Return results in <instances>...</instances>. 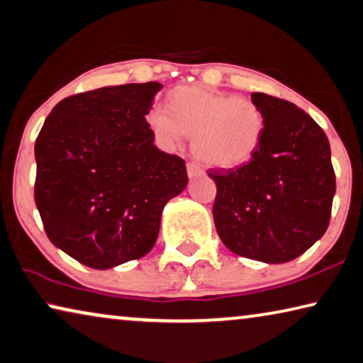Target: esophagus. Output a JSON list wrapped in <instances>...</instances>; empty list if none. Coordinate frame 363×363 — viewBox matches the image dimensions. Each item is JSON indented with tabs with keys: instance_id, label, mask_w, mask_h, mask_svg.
Wrapping results in <instances>:
<instances>
[{
	"instance_id": "1",
	"label": "esophagus",
	"mask_w": 363,
	"mask_h": 363,
	"mask_svg": "<svg viewBox=\"0 0 363 363\" xmlns=\"http://www.w3.org/2000/svg\"><path fill=\"white\" fill-rule=\"evenodd\" d=\"M187 174H189V177H191V179H194V177L202 176V174H203V171H202V168H200L199 164H195V163H187Z\"/></svg>"
}]
</instances>
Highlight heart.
<instances>
[{
  "label": "heart",
  "instance_id": "b5f03b06",
  "mask_svg": "<svg viewBox=\"0 0 363 363\" xmlns=\"http://www.w3.org/2000/svg\"><path fill=\"white\" fill-rule=\"evenodd\" d=\"M147 124L164 147H174L184 134L192 135L195 157L220 169L250 161L264 132L263 111L254 101L197 85L176 87L169 108L153 106L147 113Z\"/></svg>",
  "mask_w": 363,
  "mask_h": 363
}]
</instances>
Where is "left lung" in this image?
<instances>
[{"instance_id":"1","label":"left lung","mask_w":363,"mask_h":363,"mask_svg":"<svg viewBox=\"0 0 363 363\" xmlns=\"http://www.w3.org/2000/svg\"><path fill=\"white\" fill-rule=\"evenodd\" d=\"M264 132L250 161L210 171L213 218L229 250L263 263H286L308 250L330 224L336 176L328 137L294 103L255 91Z\"/></svg>"}]
</instances>
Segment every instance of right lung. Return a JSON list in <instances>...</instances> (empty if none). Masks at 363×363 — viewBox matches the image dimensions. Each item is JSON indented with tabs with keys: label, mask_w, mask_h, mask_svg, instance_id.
Returning a JSON list of instances; mask_svg holds the SVG:
<instances>
[{
	"label": "right lung",
	"mask_w": 363,
	"mask_h": 363,
	"mask_svg": "<svg viewBox=\"0 0 363 363\" xmlns=\"http://www.w3.org/2000/svg\"><path fill=\"white\" fill-rule=\"evenodd\" d=\"M160 82L101 87L61 100L35 140V203L48 239L108 269L147 255L161 213L187 187L184 160L147 124Z\"/></svg>",
	"instance_id": "right-lung-1"
}]
</instances>
